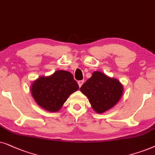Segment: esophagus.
I'll return each instance as SVG.
<instances>
[{
  "label": "esophagus",
  "mask_w": 155,
  "mask_h": 155,
  "mask_svg": "<svg viewBox=\"0 0 155 155\" xmlns=\"http://www.w3.org/2000/svg\"><path fill=\"white\" fill-rule=\"evenodd\" d=\"M84 82V80H81V81H78V84H79V87H81V86L82 85H83Z\"/></svg>",
  "instance_id": "obj_1"
}]
</instances>
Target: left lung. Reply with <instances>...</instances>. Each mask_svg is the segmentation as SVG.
<instances>
[{"label":"left lung","instance_id":"1","mask_svg":"<svg viewBox=\"0 0 155 155\" xmlns=\"http://www.w3.org/2000/svg\"><path fill=\"white\" fill-rule=\"evenodd\" d=\"M80 91L88 97L93 109L96 113H103L119 101L123 87L118 80L108 77L100 71H94Z\"/></svg>","mask_w":155,"mask_h":155}]
</instances>
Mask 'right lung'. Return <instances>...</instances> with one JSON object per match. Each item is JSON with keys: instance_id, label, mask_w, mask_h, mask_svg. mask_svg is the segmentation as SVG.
Instances as JSON below:
<instances>
[{"instance_id": "right-lung-1", "label": "right lung", "mask_w": 155, "mask_h": 155, "mask_svg": "<svg viewBox=\"0 0 155 155\" xmlns=\"http://www.w3.org/2000/svg\"><path fill=\"white\" fill-rule=\"evenodd\" d=\"M79 85L69 71L59 70L49 76H41L31 86L37 104L49 112H57Z\"/></svg>"}]
</instances>
